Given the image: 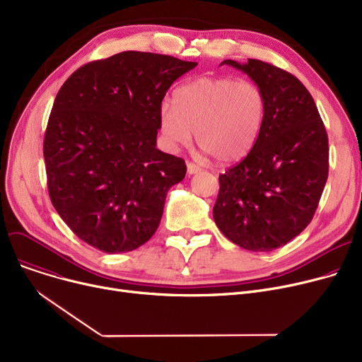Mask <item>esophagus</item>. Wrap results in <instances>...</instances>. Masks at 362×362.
I'll list each match as a JSON object with an SVG mask.
<instances>
[{"label":"esophagus","instance_id":"esophagus-1","mask_svg":"<svg viewBox=\"0 0 362 362\" xmlns=\"http://www.w3.org/2000/svg\"><path fill=\"white\" fill-rule=\"evenodd\" d=\"M202 168L194 163H187V173L189 175H195V173H199Z\"/></svg>","mask_w":362,"mask_h":362}]
</instances>
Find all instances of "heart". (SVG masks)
<instances>
[{"label":"heart","mask_w":362,"mask_h":362,"mask_svg":"<svg viewBox=\"0 0 362 362\" xmlns=\"http://www.w3.org/2000/svg\"><path fill=\"white\" fill-rule=\"evenodd\" d=\"M265 119V95L250 81L199 78L177 88L173 105L160 108V127L171 148L194 141L220 163L243 158L255 145Z\"/></svg>","instance_id":"obj_1"}]
</instances>
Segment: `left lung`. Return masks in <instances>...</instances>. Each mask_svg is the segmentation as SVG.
<instances>
[{"label":"left lung","mask_w":362,"mask_h":362,"mask_svg":"<svg viewBox=\"0 0 362 362\" xmlns=\"http://www.w3.org/2000/svg\"><path fill=\"white\" fill-rule=\"evenodd\" d=\"M223 64L261 88L265 119L250 154L218 177L214 221L240 248L270 252L314 217L329 176L327 133L311 93L293 74L252 59Z\"/></svg>","instance_id":"1"}]
</instances>
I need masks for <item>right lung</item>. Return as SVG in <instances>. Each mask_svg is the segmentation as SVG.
<instances>
[{
	"mask_svg": "<svg viewBox=\"0 0 362 362\" xmlns=\"http://www.w3.org/2000/svg\"><path fill=\"white\" fill-rule=\"evenodd\" d=\"M198 63L124 51L76 70L57 93L44 139L48 192L71 232L103 252L156 233L186 164L157 148L167 89Z\"/></svg>",
	"mask_w": 362,
	"mask_h": 362,
	"instance_id": "obj_1",
	"label": "right lung"
}]
</instances>
